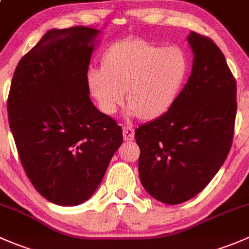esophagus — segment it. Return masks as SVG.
<instances>
[{
	"instance_id": "34e87169",
	"label": "esophagus",
	"mask_w": 249,
	"mask_h": 249,
	"mask_svg": "<svg viewBox=\"0 0 249 249\" xmlns=\"http://www.w3.org/2000/svg\"><path fill=\"white\" fill-rule=\"evenodd\" d=\"M124 139L125 142H132L134 139V129L132 127H124Z\"/></svg>"
}]
</instances>
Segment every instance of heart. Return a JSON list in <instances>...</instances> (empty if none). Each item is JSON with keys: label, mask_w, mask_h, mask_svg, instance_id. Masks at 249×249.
Returning a JSON list of instances; mask_svg holds the SVG:
<instances>
[{"label": "heart", "mask_w": 249, "mask_h": 249, "mask_svg": "<svg viewBox=\"0 0 249 249\" xmlns=\"http://www.w3.org/2000/svg\"><path fill=\"white\" fill-rule=\"evenodd\" d=\"M187 73L188 58L181 48L137 38L112 45L104 55L103 67L89 71L87 85L104 114L117 111L127 89L125 115L153 120L170 109Z\"/></svg>", "instance_id": "b5f03b06"}]
</instances>
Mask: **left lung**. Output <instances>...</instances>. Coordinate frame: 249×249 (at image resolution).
Returning <instances> with one entry per match:
<instances>
[{
    "instance_id": "obj_1",
    "label": "left lung",
    "mask_w": 249,
    "mask_h": 249,
    "mask_svg": "<svg viewBox=\"0 0 249 249\" xmlns=\"http://www.w3.org/2000/svg\"><path fill=\"white\" fill-rule=\"evenodd\" d=\"M188 81L170 109L140 125L139 178L152 198L169 205L199 194L229 153L236 117V81L210 38L191 32Z\"/></svg>"
}]
</instances>
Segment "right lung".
Returning a JSON list of instances; mask_svg holds the SVG:
<instances>
[{"instance_id":"right-lung-1","label":"right lung","mask_w":249,"mask_h":249,"mask_svg":"<svg viewBox=\"0 0 249 249\" xmlns=\"http://www.w3.org/2000/svg\"><path fill=\"white\" fill-rule=\"evenodd\" d=\"M101 31L49 30L18 63L9 127L33 187L47 200L75 206L96 192L121 146L122 128L89 99L87 71Z\"/></svg>"}]
</instances>
